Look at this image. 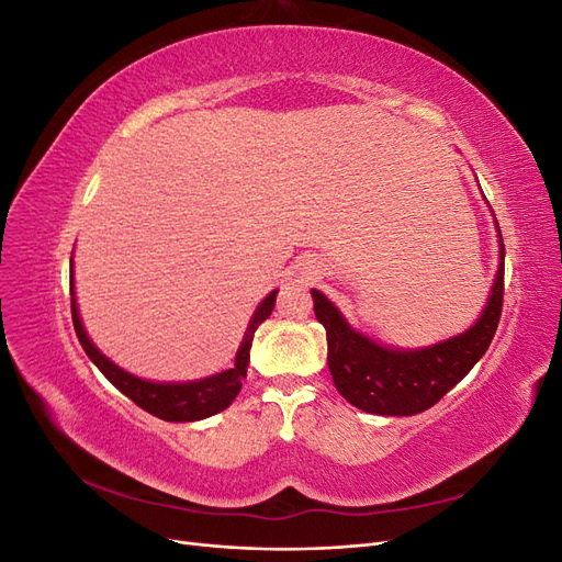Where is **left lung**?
<instances>
[{
    "label": "left lung",
    "instance_id": "left-lung-1",
    "mask_svg": "<svg viewBox=\"0 0 562 562\" xmlns=\"http://www.w3.org/2000/svg\"><path fill=\"white\" fill-rule=\"evenodd\" d=\"M487 307L473 328L419 351L386 349L347 326L335 304L318 291L314 312L328 337V368L339 394L372 415H417L429 411L481 361L497 333L504 304V244Z\"/></svg>",
    "mask_w": 562,
    "mask_h": 562
}]
</instances>
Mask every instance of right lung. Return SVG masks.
Segmentation results:
<instances>
[{
  "instance_id": "add662e5",
  "label": "right lung",
  "mask_w": 562,
  "mask_h": 562,
  "mask_svg": "<svg viewBox=\"0 0 562 562\" xmlns=\"http://www.w3.org/2000/svg\"><path fill=\"white\" fill-rule=\"evenodd\" d=\"M75 285V283H72ZM70 285V295H72V323H75V333L79 337V342L87 351L89 359L98 366V370L122 391L124 396H128L135 405L143 407L149 415H155L159 419L166 422H196L203 417H211L236 398V394L241 391V384L246 380V370H248V361H250V345H252V335L258 330L260 323L265 318H269L271 310H274V300H277V291H271L262 304L255 312L250 326L244 335V342L236 351V361L234 368L220 372V375L199 380V382H184V384H159V382H147L131 375V372L122 370L119 366H114L110 359H105L100 353L93 342L89 339V335L83 333V326L79 321V312H77V302H75V288Z\"/></svg>"
}]
</instances>
